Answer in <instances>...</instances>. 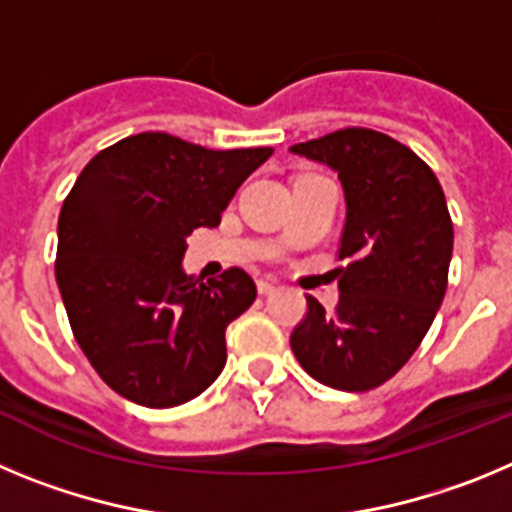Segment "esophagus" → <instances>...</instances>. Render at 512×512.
<instances>
[{
  "mask_svg": "<svg viewBox=\"0 0 512 512\" xmlns=\"http://www.w3.org/2000/svg\"><path fill=\"white\" fill-rule=\"evenodd\" d=\"M256 287H259V295H271V292H274V289H277V282H274V279H259V282H256Z\"/></svg>",
  "mask_w": 512,
  "mask_h": 512,
  "instance_id": "esophagus-1",
  "label": "esophagus"
}]
</instances>
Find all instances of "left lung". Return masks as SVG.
<instances>
[{"label":"left lung","mask_w":512,"mask_h":512,"mask_svg":"<svg viewBox=\"0 0 512 512\" xmlns=\"http://www.w3.org/2000/svg\"><path fill=\"white\" fill-rule=\"evenodd\" d=\"M338 171L346 197L333 315L307 295L289 346L333 390L366 392L408 364L449 284L454 225L436 174L408 146L343 128L289 148Z\"/></svg>","instance_id":"left-lung-1"}]
</instances>
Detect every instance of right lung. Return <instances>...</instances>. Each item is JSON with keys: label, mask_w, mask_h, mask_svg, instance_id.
<instances>
[{"label": "right lung", "mask_w": 512, "mask_h": 512, "mask_svg": "<svg viewBox=\"0 0 512 512\" xmlns=\"http://www.w3.org/2000/svg\"><path fill=\"white\" fill-rule=\"evenodd\" d=\"M274 148L210 151L169 133L117 140L84 166L58 215L56 282L76 343L117 395L174 408L225 366V328L256 300L243 269L202 282L187 235L215 228Z\"/></svg>", "instance_id": "obj_1"}]
</instances>
